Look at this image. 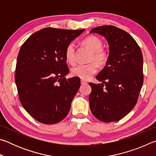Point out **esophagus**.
Here are the masks:
<instances>
[{
  "label": "esophagus",
  "instance_id": "obj_1",
  "mask_svg": "<svg viewBox=\"0 0 156 156\" xmlns=\"http://www.w3.org/2000/svg\"><path fill=\"white\" fill-rule=\"evenodd\" d=\"M80 83H81L82 84H87V82L85 81V80H80Z\"/></svg>",
  "mask_w": 156,
  "mask_h": 156
}]
</instances>
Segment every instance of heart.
Masks as SVG:
<instances>
[{
    "mask_svg": "<svg viewBox=\"0 0 156 156\" xmlns=\"http://www.w3.org/2000/svg\"><path fill=\"white\" fill-rule=\"evenodd\" d=\"M83 43L92 51L90 56V61H96L99 65H103L107 61V54L102 48V43L98 38L91 36L87 37L83 41ZM66 60L71 65L76 62V49L73 43H70L65 49ZM98 70V65L95 62L87 64H78L72 69V74L75 77L80 78L83 80L90 78Z\"/></svg>",
    "mask_w": 156,
    "mask_h": 156,
    "instance_id": "obj_1",
    "label": "heart"
}]
</instances>
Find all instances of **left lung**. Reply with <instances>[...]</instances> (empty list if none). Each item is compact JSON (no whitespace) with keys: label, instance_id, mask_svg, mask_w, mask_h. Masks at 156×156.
<instances>
[{"label":"left lung","instance_id":"1","mask_svg":"<svg viewBox=\"0 0 156 156\" xmlns=\"http://www.w3.org/2000/svg\"><path fill=\"white\" fill-rule=\"evenodd\" d=\"M103 36L109 43L106 66L96 76L102 84L90 83V109L104 122L118 121L133 109L143 84V58L130 34L112 25L95 27L90 34Z\"/></svg>","mask_w":156,"mask_h":156}]
</instances>
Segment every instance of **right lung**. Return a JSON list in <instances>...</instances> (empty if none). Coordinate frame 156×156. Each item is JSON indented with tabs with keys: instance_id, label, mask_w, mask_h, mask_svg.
<instances>
[{
	"instance_id": "add662e5",
	"label": "right lung",
	"mask_w": 156,
	"mask_h": 156,
	"mask_svg": "<svg viewBox=\"0 0 156 156\" xmlns=\"http://www.w3.org/2000/svg\"><path fill=\"white\" fill-rule=\"evenodd\" d=\"M84 31L42 29L20 47L15 73L18 98L24 109L38 122H59L69 112L80 79H66L69 70L65 49Z\"/></svg>"
}]
</instances>
